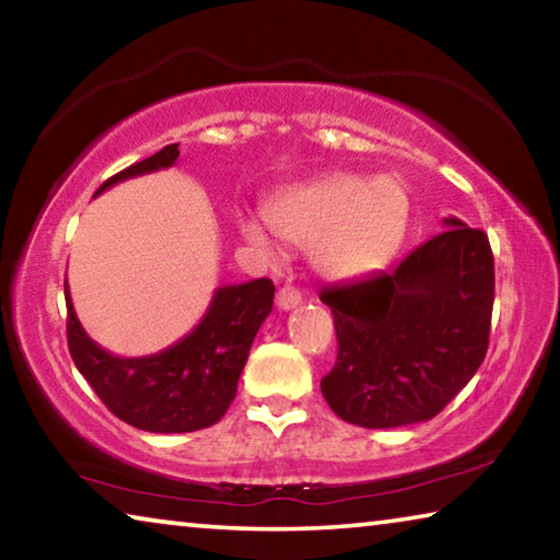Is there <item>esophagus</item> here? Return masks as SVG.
Masks as SVG:
<instances>
[{"instance_id":"obj_1","label":"esophagus","mask_w":560,"mask_h":560,"mask_svg":"<svg viewBox=\"0 0 560 560\" xmlns=\"http://www.w3.org/2000/svg\"><path fill=\"white\" fill-rule=\"evenodd\" d=\"M301 303V293L293 289V287H283V289H279V293H277V306L281 308V311H291V308H296Z\"/></svg>"}]
</instances>
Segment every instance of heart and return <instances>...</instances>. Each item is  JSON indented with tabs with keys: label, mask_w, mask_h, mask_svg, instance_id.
I'll return each instance as SVG.
<instances>
[{
	"label": "heart",
	"mask_w": 560,
	"mask_h": 560,
	"mask_svg": "<svg viewBox=\"0 0 560 560\" xmlns=\"http://www.w3.org/2000/svg\"><path fill=\"white\" fill-rule=\"evenodd\" d=\"M412 202L397 177L336 173L299 185L267 207V222L281 242L311 246L316 269L328 279H355L395 257L410 226ZM244 240L269 249L257 222L244 220Z\"/></svg>",
	"instance_id": "heart-1"
}]
</instances>
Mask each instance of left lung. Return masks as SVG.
Returning <instances> with one entry per match:
<instances>
[{
    "mask_svg": "<svg viewBox=\"0 0 560 560\" xmlns=\"http://www.w3.org/2000/svg\"><path fill=\"white\" fill-rule=\"evenodd\" d=\"M444 224L395 269L320 291L338 338L320 393L340 420L371 430L432 420L479 371L494 254L481 230Z\"/></svg>",
    "mask_w": 560,
    "mask_h": 560,
    "instance_id": "left-lung-1",
    "label": "left lung"
}]
</instances>
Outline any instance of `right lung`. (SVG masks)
Instances as JSON below:
<instances>
[{
  "label": "right lung",
  "instance_id": "add662e5",
  "mask_svg": "<svg viewBox=\"0 0 560 560\" xmlns=\"http://www.w3.org/2000/svg\"><path fill=\"white\" fill-rule=\"evenodd\" d=\"M177 143L120 170L103 189L128 177L173 167ZM66 293V338L79 373L86 377L108 410L145 432H195L220 422L236 395L249 348L273 306L271 279H254L214 291L210 308L192 334L155 355L120 358L93 343L75 318L69 283Z\"/></svg>",
  "mask_w": 560,
  "mask_h": 560
}]
</instances>
